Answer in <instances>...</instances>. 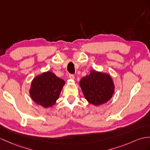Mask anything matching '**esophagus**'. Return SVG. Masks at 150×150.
I'll return each mask as SVG.
<instances>
[{
    "label": "esophagus",
    "instance_id": "1",
    "mask_svg": "<svg viewBox=\"0 0 150 150\" xmlns=\"http://www.w3.org/2000/svg\"><path fill=\"white\" fill-rule=\"evenodd\" d=\"M69 79H74V76L73 74H70L69 76Z\"/></svg>",
    "mask_w": 150,
    "mask_h": 150
}]
</instances>
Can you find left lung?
Masks as SVG:
<instances>
[{
  "label": "left lung",
  "instance_id": "8db88e82",
  "mask_svg": "<svg viewBox=\"0 0 150 150\" xmlns=\"http://www.w3.org/2000/svg\"><path fill=\"white\" fill-rule=\"evenodd\" d=\"M79 86L85 99L96 106L108 103L112 98L115 88L113 80L108 73L94 69L81 78Z\"/></svg>",
  "mask_w": 150,
  "mask_h": 150
}]
</instances>
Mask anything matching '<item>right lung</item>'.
<instances>
[{"instance_id":"right-lung-1","label":"right lung","mask_w":150,"mask_h":150,"mask_svg":"<svg viewBox=\"0 0 150 150\" xmlns=\"http://www.w3.org/2000/svg\"><path fill=\"white\" fill-rule=\"evenodd\" d=\"M65 84L64 79L52 72H44L33 79L29 94L35 104L44 108H52L57 103Z\"/></svg>"}]
</instances>
